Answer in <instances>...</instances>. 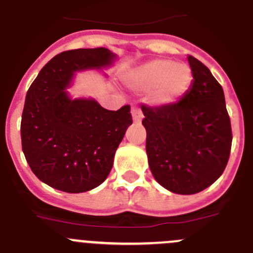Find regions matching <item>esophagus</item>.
<instances>
[{
	"label": "esophagus",
	"mask_w": 253,
	"mask_h": 253,
	"mask_svg": "<svg viewBox=\"0 0 253 253\" xmlns=\"http://www.w3.org/2000/svg\"><path fill=\"white\" fill-rule=\"evenodd\" d=\"M131 117H133V120L135 123H140L143 119V114L142 111L139 110L138 108H133L131 109Z\"/></svg>",
	"instance_id": "34e87169"
}]
</instances>
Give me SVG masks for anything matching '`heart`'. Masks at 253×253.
Masks as SVG:
<instances>
[{
	"label": "heart",
	"mask_w": 253,
	"mask_h": 253,
	"mask_svg": "<svg viewBox=\"0 0 253 253\" xmlns=\"http://www.w3.org/2000/svg\"><path fill=\"white\" fill-rule=\"evenodd\" d=\"M192 83L191 69L184 64L155 59L130 71L126 85L131 89L149 90L147 101L153 106H167L177 103L188 91Z\"/></svg>",
	"instance_id": "heart-1"
}]
</instances>
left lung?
Here are the masks:
<instances>
[{
  "label": "left lung",
  "instance_id": "obj_1",
  "mask_svg": "<svg viewBox=\"0 0 253 253\" xmlns=\"http://www.w3.org/2000/svg\"><path fill=\"white\" fill-rule=\"evenodd\" d=\"M187 59L193 81L182 99L159 108L142 106L150 172L177 194L198 193L216 182L232 144L223 89L206 65Z\"/></svg>",
  "mask_w": 253,
  "mask_h": 253
}]
</instances>
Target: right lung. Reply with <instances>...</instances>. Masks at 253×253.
Masks as SVG:
<instances>
[{"instance_id":"1","label":"right lung","mask_w":253,"mask_h":253,"mask_svg":"<svg viewBox=\"0 0 253 253\" xmlns=\"http://www.w3.org/2000/svg\"><path fill=\"white\" fill-rule=\"evenodd\" d=\"M118 55L105 47L64 51L41 69L26 94L21 142L41 182L68 193L91 191L108 178L120 142L131 125L130 106L104 109L69 92L76 74L111 68Z\"/></svg>"}]
</instances>
